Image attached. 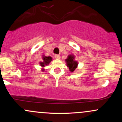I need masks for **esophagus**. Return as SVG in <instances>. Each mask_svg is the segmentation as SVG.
Returning <instances> with one entry per match:
<instances>
[{
    "label": "esophagus",
    "mask_w": 122,
    "mask_h": 122,
    "mask_svg": "<svg viewBox=\"0 0 122 122\" xmlns=\"http://www.w3.org/2000/svg\"><path fill=\"white\" fill-rule=\"evenodd\" d=\"M54 57H55V58L56 59H60V55H59V54H56Z\"/></svg>",
    "instance_id": "esophagus-1"
}]
</instances>
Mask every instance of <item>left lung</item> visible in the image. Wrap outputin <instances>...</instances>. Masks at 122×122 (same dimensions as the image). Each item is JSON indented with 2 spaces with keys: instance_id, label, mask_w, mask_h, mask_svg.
<instances>
[{
  "instance_id": "obj_1",
  "label": "left lung",
  "mask_w": 122,
  "mask_h": 122,
  "mask_svg": "<svg viewBox=\"0 0 122 122\" xmlns=\"http://www.w3.org/2000/svg\"><path fill=\"white\" fill-rule=\"evenodd\" d=\"M65 62L66 63V66L69 68V71L71 72H73L76 69L79 63L76 60H75V56L73 54H70L65 59Z\"/></svg>"
}]
</instances>
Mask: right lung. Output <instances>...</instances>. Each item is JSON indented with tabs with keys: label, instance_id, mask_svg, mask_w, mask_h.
Instances as JSON below:
<instances>
[{
	"label": "right lung",
	"instance_id": "right-lung-1",
	"mask_svg": "<svg viewBox=\"0 0 122 122\" xmlns=\"http://www.w3.org/2000/svg\"><path fill=\"white\" fill-rule=\"evenodd\" d=\"M42 61L40 62V65L41 66L42 68V71L43 72V71H45L44 67L45 66L49 65V64H50V62L52 61V57L50 56L46 57L45 55H42Z\"/></svg>",
	"mask_w": 122,
	"mask_h": 122
}]
</instances>
